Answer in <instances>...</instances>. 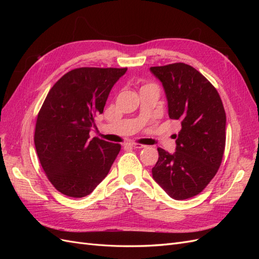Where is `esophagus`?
I'll list each match as a JSON object with an SVG mask.
<instances>
[{"mask_svg":"<svg viewBox=\"0 0 259 259\" xmlns=\"http://www.w3.org/2000/svg\"><path fill=\"white\" fill-rule=\"evenodd\" d=\"M127 145L132 148H134V149H142V148L146 147L145 145H140V144H136V143H128Z\"/></svg>","mask_w":259,"mask_h":259,"instance_id":"1","label":"esophagus"}]
</instances>
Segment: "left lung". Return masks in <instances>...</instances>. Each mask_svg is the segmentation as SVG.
Listing matches in <instances>:
<instances>
[{"label": "left lung", "instance_id": "8db88e82", "mask_svg": "<svg viewBox=\"0 0 259 259\" xmlns=\"http://www.w3.org/2000/svg\"><path fill=\"white\" fill-rule=\"evenodd\" d=\"M167 99L168 116L182 123L176 149L158 148L152 177L170 198L199 194L221 166L226 145V113L216 89L193 67L177 62L151 67Z\"/></svg>", "mask_w": 259, "mask_h": 259}]
</instances>
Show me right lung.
I'll list each match as a JSON object with an SVG mask.
<instances>
[{
	"mask_svg": "<svg viewBox=\"0 0 259 259\" xmlns=\"http://www.w3.org/2000/svg\"><path fill=\"white\" fill-rule=\"evenodd\" d=\"M127 68H79L66 73L46 96L34 133L46 176L62 194L89 195L109 173L119 144L94 137L95 117L104 112L113 85Z\"/></svg>",
	"mask_w": 259,
	"mask_h": 259,
	"instance_id": "right-lung-1",
	"label": "right lung"
}]
</instances>
